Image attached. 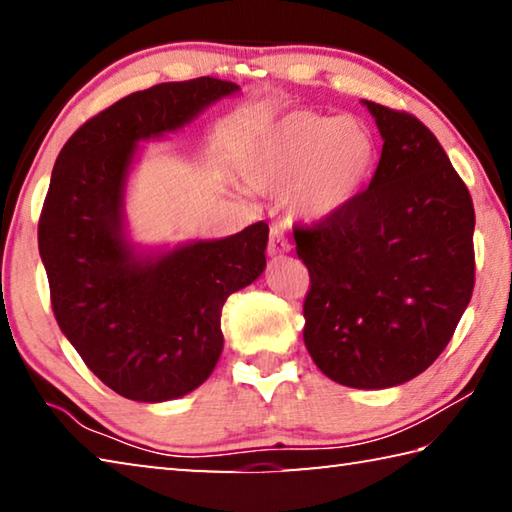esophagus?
Segmentation results:
<instances>
[{
	"label": "esophagus",
	"mask_w": 512,
	"mask_h": 512,
	"mask_svg": "<svg viewBox=\"0 0 512 512\" xmlns=\"http://www.w3.org/2000/svg\"><path fill=\"white\" fill-rule=\"evenodd\" d=\"M289 250H291V246H289L287 237L282 235V230L280 228H273L271 230V239H268V255L280 257L284 253H289Z\"/></svg>",
	"instance_id": "obj_1"
}]
</instances>
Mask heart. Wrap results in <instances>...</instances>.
Instances as JSON below:
<instances>
[{
  "label": "heart",
  "instance_id": "obj_1",
  "mask_svg": "<svg viewBox=\"0 0 512 512\" xmlns=\"http://www.w3.org/2000/svg\"><path fill=\"white\" fill-rule=\"evenodd\" d=\"M375 162L377 142L363 121L291 110L257 137L246 173L262 189H291L293 210L325 221L359 196Z\"/></svg>",
  "mask_w": 512,
  "mask_h": 512
}]
</instances>
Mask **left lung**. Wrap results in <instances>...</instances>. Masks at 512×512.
Returning <instances> with one entry per match:
<instances>
[{"label": "left lung", "instance_id": "8db88e82", "mask_svg": "<svg viewBox=\"0 0 512 512\" xmlns=\"http://www.w3.org/2000/svg\"><path fill=\"white\" fill-rule=\"evenodd\" d=\"M363 103L384 140L375 176L293 237L311 282V359L336 384L377 391L418 377L452 341L474 289V205L418 117Z\"/></svg>", "mask_w": 512, "mask_h": 512}]
</instances>
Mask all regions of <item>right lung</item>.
<instances>
[{"mask_svg":"<svg viewBox=\"0 0 512 512\" xmlns=\"http://www.w3.org/2000/svg\"><path fill=\"white\" fill-rule=\"evenodd\" d=\"M239 85L160 83L112 103L60 149L38 223L51 309L94 375L135 402H167L212 375L221 309L266 266L268 225L142 255L126 239L124 192L137 144L178 131Z\"/></svg>","mask_w":512,"mask_h":512,"instance_id":"obj_1","label":"right lung"}]
</instances>
